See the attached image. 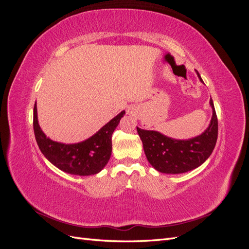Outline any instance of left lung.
<instances>
[{
	"label": "left lung",
	"instance_id": "left-lung-1",
	"mask_svg": "<svg viewBox=\"0 0 249 249\" xmlns=\"http://www.w3.org/2000/svg\"><path fill=\"white\" fill-rule=\"evenodd\" d=\"M197 76L203 83L198 72ZM210 106L213 115L207 130L190 139H173L160 132L142 130L137 126L147 161L156 170L178 175L197 168L205 163L213 152L218 136V120L212 99H210Z\"/></svg>",
	"mask_w": 249,
	"mask_h": 249
}]
</instances>
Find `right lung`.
Wrapping results in <instances>:
<instances>
[{
    "label": "right lung",
    "mask_w": 249,
    "mask_h": 249,
    "mask_svg": "<svg viewBox=\"0 0 249 249\" xmlns=\"http://www.w3.org/2000/svg\"><path fill=\"white\" fill-rule=\"evenodd\" d=\"M125 114L122 111L91 137L72 144L53 141L42 132L37 117L36 102L33 111V127L37 144L47 159L66 173L73 176H92L106 166L112 153V134L120 119Z\"/></svg>",
    "instance_id": "1"
}]
</instances>
